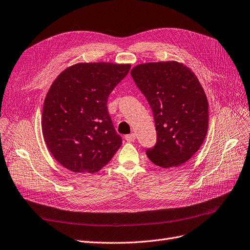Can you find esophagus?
I'll use <instances>...</instances> for the list:
<instances>
[{
  "instance_id": "obj_1",
  "label": "esophagus",
  "mask_w": 250,
  "mask_h": 250,
  "mask_svg": "<svg viewBox=\"0 0 250 250\" xmlns=\"http://www.w3.org/2000/svg\"><path fill=\"white\" fill-rule=\"evenodd\" d=\"M135 138H136V135L134 133H130V134H127L125 136V141L128 143H132L135 141Z\"/></svg>"
}]
</instances>
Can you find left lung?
I'll return each mask as SVG.
<instances>
[{"label": "left lung", "instance_id": "obj_1", "mask_svg": "<svg viewBox=\"0 0 250 250\" xmlns=\"http://www.w3.org/2000/svg\"><path fill=\"white\" fill-rule=\"evenodd\" d=\"M131 77L152 108L157 143L146 148L163 168L187 162L203 144L208 128V102L195 74L176 62L138 64Z\"/></svg>", "mask_w": 250, "mask_h": 250}]
</instances>
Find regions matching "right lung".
Segmentation results:
<instances>
[{"label":"right lung","instance_id":"obj_1","mask_svg":"<svg viewBox=\"0 0 250 250\" xmlns=\"http://www.w3.org/2000/svg\"><path fill=\"white\" fill-rule=\"evenodd\" d=\"M130 64L77 63L59 75L46 95L42 131L50 153L74 172L95 173L122 145L107 98Z\"/></svg>","mask_w":250,"mask_h":250}]
</instances>
